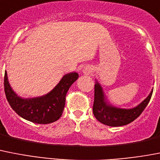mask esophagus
Returning <instances> with one entry per match:
<instances>
[{"mask_svg":"<svg viewBox=\"0 0 160 160\" xmlns=\"http://www.w3.org/2000/svg\"><path fill=\"white\" fill-rule=\"evenodd\" d=\"M91 69H87V68H86V69H84V70H83V73H91Z\"/></svg>","mask_w":160,"mask_h":160,"instance_id":"esophagus-1","label":"esophagus"}]
</instances>
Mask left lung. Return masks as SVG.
<instances>
[{
  "instance_id": "obj_1",
  "label": "left lung",
  "mask_w": 160,
  "mask_h": 160,
  "mask_svg": "<svg viewBox=\"0 0 160 160\" xmlns=\"http://www.w3.org/2000/svg\"><path fill=\"white\" fill-rule=\"evenodd\" d=\"M153 93H151L142 103L132 108H120L112 105L105 97L103 90L98 81L95 84V99L93 113L99 122L108 126L117 127L128 125L137 119L148 104Z\"/></svg>"
}]
</instances>
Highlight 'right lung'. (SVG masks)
Returning <instances> with one entry per match:
<instances>
[{"label":"right lung","instance_id":"right-lung-1","mask_svg":"<svg viewBox=\"0 0 160 160\" xmlns=\"http://www.w3.org/2000/svg\"><path fill=\"white\" fill-rule=\"evenodd\" d=\"M78 78L76 72L66 73L50 92L42 96L22 98L13 91L5 72L4 87L6 99L10 107L23 119L36 124H50L62 115L65 105V96L69 87Z\"/></svg>","mask_w":160,"mask_h":160}]
</instances>
